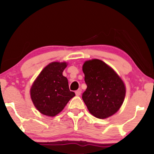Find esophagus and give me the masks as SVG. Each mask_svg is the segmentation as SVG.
<instances>
[{"instance_id": "1", "label": "esophagus", "mask_w": 154, "mask_h": 154, "mask_svg": "<svg viewBox=\"0 0 154 154\" xmlns=\"http://www.w3.org/2000/svg\"><path fill=\"white\" fill-rule=\"evenodd\" d=\"M81 93H82V90H81V89H78L77 91H75V94H76V95H77V96L80 95Z\"/></svg>"}]
</instances>
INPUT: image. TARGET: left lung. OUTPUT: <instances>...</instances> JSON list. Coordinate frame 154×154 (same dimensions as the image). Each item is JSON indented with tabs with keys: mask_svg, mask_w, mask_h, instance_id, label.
I'll use <instances>...</instances> for the list:
<instances>
[{
	"mask_svg": "<svg viewBox=\"0 0 154 154\" xmlns=\"http://www.w3.org/2000/svg\"><path fill=\"white\" fill-rule=\"evenodd\" d=\"M87 89L82 100L88 111L98 119L116 114L126 94L125 82L110 66L99 59L85 61L82 65Z\"/></svg>",
	"mask_w": 154,
	"mask_h": 154,
	"instance_id": "obj_1",
	"label": "left lung"
}]
</instances>
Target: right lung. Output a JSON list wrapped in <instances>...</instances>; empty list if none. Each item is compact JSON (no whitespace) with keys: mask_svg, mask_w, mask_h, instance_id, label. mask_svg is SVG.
<instances>
[{"mask_svg":"<svg viewBox=\"0 0 154 154\" xmlns=\"http://www.w3.org/2000/svg\"><path fill=\"white\" fill-rule=\"evenodd\" d=\"M68 63L54 61L44 67L32 85L29 93L35 107L48 116H55L75 95L69 91L68 79L63 72Z\"/></svg>","mask_w":154,"mask_h":154,"instance_id":"right-lung-1","label":"right lung"}]
</instances>
